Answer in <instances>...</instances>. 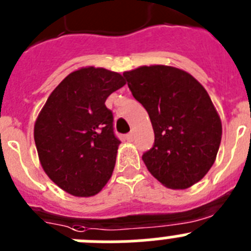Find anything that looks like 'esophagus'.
<instances>
[{
	"instance_id": "esophagus-1",
	"label": "esophagus",
	"mask_w": 251,
	"mask_h": 251,
	"mask_svg": "<svg viewBox=\"0 0 251 251\" xmlns=\"http://www.w3.org/2000/svg\"><path fill=\"white\" fill-rule=\"evenodd\" d=\"M126 139H127V141H129V142H132L133 139H134V134H133V132L128 133L127 136H126Z\"/></svg>"
}]
</instances>
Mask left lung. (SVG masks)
I'll return each mask as SVG.
<instances>
[{
	"label": "left lung",
	"instance_id": "obj_1",
	"mask_svg": "<svg viewBox=\"0 0 251 251\" xmlns=\"http://www.w3.org/2000/svg\"><path fill=\"white\" fill-rule=\"evenodd\" d=\"M123 76L154 132V145L142 156L148 171L168 188L191 187L214 165L223 134L207 92L174 66H139Z\"/></svg>",
	"mask_w": 251,
	"mask_h": 251
}]
</instances>
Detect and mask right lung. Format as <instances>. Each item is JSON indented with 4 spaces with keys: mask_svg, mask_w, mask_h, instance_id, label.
I'll use <instances>...</instances> for the list:
<instances>
[{
    "mask_svg": "<svg viewBox=\"0 0 251 251\" xmlns=\"http://www.w3.org/2000/svg\"><path fill=\"white\" fill-rule=\"evenodd\" d=\"M124 84L119 73L104 68L75 70L51 93L35 122L40 163L73 196H94L112 176L121 141L105 100Z\"/></svg>",
    "mask_w": 251,
    "mask_h": 251,
    "instance_id": "right-lung-1",
    "label": "right lung"
}]
</instances>
